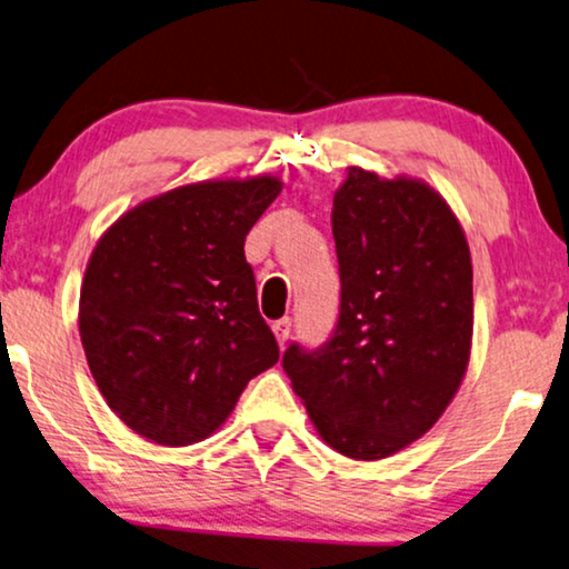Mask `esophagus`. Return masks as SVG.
Here are the masks:
<instances>
[{
    "label": "esophagus",
    "mask_w": 569,
    "mask_h": 569,
    "mask_svg": "<svg viewBox=\"0 0 569 569\" xmlns=\"http://www.w3.org/2000/svg\"><path fill=\"white\" fill-rule=\"evenodd\" d=\"M271 331H274V339L279 346H284L287 339H290V331H292V320L290 318H282V320H274L271 323Z\"/></svg>",
    "instance_id": "obj_1"
}]
</instances>
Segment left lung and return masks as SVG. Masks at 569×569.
Here are the masks:
<instances>
[{
	"label": "left lung",
	"mask_w": 569,
	"mask_h": 569,
	"mask_svg": "<svg viewBox=\"0 0 569 569\" xmlns=\"http://www.w3.org/2000/svg\"><path fill=\"white\" fill-rule=\"evenodd\" d=\"M341 310L331 341L292 343L282 367L320 439L385 459L439 421L472 349V259L447 200L423 179L349 167L333 194Z\"/></svg>",
	"instance_id": "1"
}]
</instances>
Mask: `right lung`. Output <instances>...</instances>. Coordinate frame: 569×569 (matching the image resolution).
Masks as SVG:
<instances>
[{
	"label": "right lung",
	"instance_id": "obj_1",
	"mask_svg": "<svg viewBox=\"0 0 569 569\" xmlns=\"http://www.w3.org/2000/svg\"><path fill=\"white\" fill-rule=\"evenodd\" d=\"M282 182L210 179L122 212L97 241L79 333L102 398L161 447L216 433L279 346L243 243Z\"/></svg>",
	"mask_w": 569,
	"mask_h": 569
}]
</instances>
